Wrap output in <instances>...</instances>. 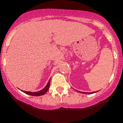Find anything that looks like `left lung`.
I'll list each match as a JSON object with an SVG mask.
<instances>
[{
  "label": "left lung",
  "instance_id": "1",
  "mask_svg": "<svg viewBox=\"0 0 123 123\" xmlns=\"http://www.w3.org/2000/svg\"><path fill=\"white\" fill-rule=\"evenodd\" d=\"M81 93H87V94H92V93H95V92H89V93H86V92H81Z\"/></svg>",
  "mask_w": 123,
  "mask_h": 123
}]
</instances>
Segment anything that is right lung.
Masks as SVG:
<instances>
[{
	"label": "right lung",
	"instance_id": "right-lung-1",
	"mask_svg": "<svg viewBox=\"0 0 123 123\" xmlns=\"http://www.w3.org/2000/svg\"><path fill=\"white\" fill-rule=\"evenodd\" d=\"M50 80H49V82H48L47 84L46 85V86L43 88V89H42L41 90L38 92H27V91H24V90H21L23 92H24L25 93L27 94V95H31V96H41V95H43L45 93H46V92L48 91V90L49 89L50 87Z\"/></svg>",
	"mask_w": 123,
	"mask_h": 123
}]
</instances>
